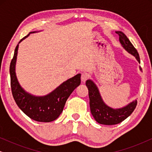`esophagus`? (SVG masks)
Listing matches in <instances>:
<instances>
[{"label":"esophagus","mask_w":152,"mask_h":152,"mask_svg":"<svg viewBox=\"0 0 152 152\" xmlns=\"http://www.w3.org/2000/svg\"><path fill=\"white\" fill-rule=\"evenodd\" d=\"M88 77V75L86 73V72H82V76H81V80H82V82H85L87 79Z\"/></svg>","instance_id":"1"}]
</instances>
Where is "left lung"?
<instances>
[{
  "instance_id": "1",
  "label": "left lung",
  "mask_w": 152,
  "mask_h": 152,
  "mask_svg": "<svg viewBox=\"0 0 152 152\" xmlns=\"http://www.w3.org/2000/svg\"><path fill=\"white\" fill-rule=\"evenodd\" d=\"M119 35V40L122 46L136 57L139 63H140V57L138 51L135 48L127 37L121 31L115 32ZM140 70H142L140 67ZM86 85L88 89L89 104H90L91 112L95 120L99 124L105 125H113L119 124L127 118L134 111L137 105V100L130 102L125 107L120 109H113L104 102L98 88L92 80H88Z\"/></svg>"
}]
</instances>
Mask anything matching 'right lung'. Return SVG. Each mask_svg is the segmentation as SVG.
<instances>
[{"label": "right lung", "instance_id": "add662e5", "mask_svg": "<svg viewBox=\"0 0 152 152\" xmlns=\"http://www.w3.org/2000/svg\"><path fill=\"white\" fill-rule=\"evenodd\" d=\"M32 32L30 33H34ZM30 34L23 37L21 41ZM18 44L16 45L13 59L10 67L11 88L16 104L23 113L31 119L37 122H49L57 119L63 111L66 102L75 89L81 83V75L68 79L55 88L50 93L44 96H35L26 92L20 86L16 75V62L17 58Z\"/></svg>", "mask_w": 152, "mask_h": 152}]
</instances>
